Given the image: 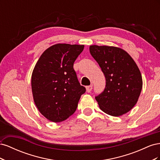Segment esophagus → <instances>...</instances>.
Listing matches in <instances>:
<instances>
[{
    "mask_svg": "<svg viewBox=\"0 0 160 160\" xmlns=\"http://www.w3.org/2000/svg\"><path fill=\"white\" fill-rule=\"evenodd\" d=\"M92 89H93V85H91L86 87V91H87V92H88V93H89V92L91 91Z\"/></svg>",
    "mask_w": 160,
    "mask_h": 160,
    "instance_id": "34e87169",
    "label": "esophagus"
}]
</instances>
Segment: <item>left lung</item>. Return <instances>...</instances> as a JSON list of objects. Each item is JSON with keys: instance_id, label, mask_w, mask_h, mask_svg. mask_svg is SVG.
<instances>
[{"instance_id": "8db88e82", "label": "left lung", "mask_w": 160, "mask_h": 160, "mask_svg": "<svg viewBox=\"0 0 160 160\" xmlns=\"http://www.w3.org/2000/svg\"><path fill=\"white\" fill-rule=\"evenodd\" d=\"M89 51L106 80L104 91L95 97L99 108L115 117L128 113L138 102L142 89V77L138 65L119 47L91 45Z\"/></svg>"}]
</instances>
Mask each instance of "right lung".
Here are the masks:
<instances>
[{"instance_id":"add662e5","label":"right lung","mask_w":160,"mask_h":160,"mask_svg":"<svg viewBox=\"0 0 160 160\" xmlns=\"http://www.w3.org/2000/svg\"><path fill=\"white\" fill-rule=\"evenodd\" d=\"M84 45L56 44L41 55L33 69L31 88L40 113L52 122H61L75 113L86 91L77 79L74 62Z\"/></svg>"}]
</instances>
